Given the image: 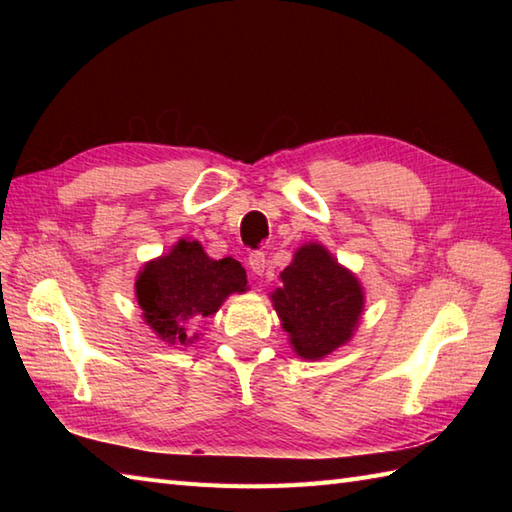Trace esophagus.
I'll list each match as a JSON object with an SVG mask.
<instances>
[{
  "mask_svg": "<svg viewBox=\"0 0 512 512\" xmlns=\"http://www.w3.org/2000/svg\"><path fill=\"white\" fill-rule=\"evenodd\" d=\"M266 255L262 253V250H253V253L248 255V266H250V270H253L255 275H264V270H266Z\"/></svg>",
  "mask_w": 512,
  "mask_h": 512,
  "instance_id": "obj_1",
  "label": "esophagus"
}]
</instances>
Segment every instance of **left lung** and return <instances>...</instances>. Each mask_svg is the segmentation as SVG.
Returning a JSON list of instances; mask_svg holds the SVG:
<instances>
[{
	"label": "left lung",
	"instance_id": "obj_1",
	"mask_svg": "<svg viewBox=\"0 0 512 512\" xmlns=\"http://www.w3.org/2000/svg\"><path fill=\"white\" fill-rule=\"evenodd\" d=\"M273 292L275 310L301 358H323L350 341L363 312V290L321 244L297 250Z\"/></svg>",
	"mask_w": 512,
	"mask_h": 512
}]
</instances>
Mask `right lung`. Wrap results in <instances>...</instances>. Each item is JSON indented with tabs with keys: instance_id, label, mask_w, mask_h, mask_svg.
<instances>
[{
	"instance_id": "right-lung-1",
	"label": "right lung",
	"mask_w": 512,
	"mask_h": 512,
	"mask_svg": "<svg viewBox=\"0 0 512 512\" xmlns=\"http://www.w3.org/2000/svg\"><path fill=\"white\" fill-rule=\"evenodd\" d=\"M246 290V270L231 257L211 259L198 242H180L140 270L138 306L167 343H191L189 323L215 314L231 292ZM195 339V336H193Z\"/></svg>"
}]
</instances>
